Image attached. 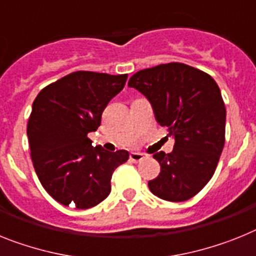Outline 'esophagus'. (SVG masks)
I'll list each match as a JSON object with an SVG mask.
<instances>
[{
  "mask_svg": "<svg viewBox=\"0 0 256 256\" xmlns=\"http://www.w3.org/2000/svg\"><path fill=\"white\" fill-rule=\"evenodd\" d=\"M144 158V154H140V152H132L130 154V160L132 161V162H139V161H142Z\"/></svg>",
  "mask_w": 256,
  "mask_h": 256,
  "instance_id": "obj_1",
  "label": "esophagus"
}]
</instances>
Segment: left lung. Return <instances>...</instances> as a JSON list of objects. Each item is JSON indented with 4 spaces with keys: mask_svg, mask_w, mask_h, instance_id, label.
I'll return each mask as SVG.
<instances>
[{
    "mask_svg": "<svg viewBox=\"0 0 256 256\" xmlns=\"http://www.w3.org/2000/svg\"><path fill=\"white\" fill-rule=\"evenodd\" d=\"M128 87L147 98L158 124L174 139L170 154H154L161 170L148 188L164 200H188L211 180L224 148L226 109L218 83L198 68L172 62L135 72Z\"/></svg>",
    "mask_w": 256,
    "mask_h": 256,
    "instance_id": "obj_1",
    "label": "left lung"
}]
</instances>
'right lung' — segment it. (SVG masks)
<instances>
[{
    "instance_id": "right-lung-1",
    "label": "right lung",
    "mask_w": 256,
    "mask_h": 256,
    "mask_svg": "<svg viewBox=\"0 0 256 256\" xmlns=\"http://www.w3.org/2000/svg\"><path fill=\"white\" fill-rule=\"evenodd\" d=\"M128 74L75 72L42 88L27 124L36 174L54 200L75 208L95 207L110 192L112 174L128 152L94 147L108 102L122 91Z\"/></svg>"
}]
</instances>
